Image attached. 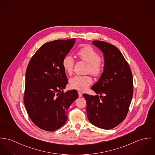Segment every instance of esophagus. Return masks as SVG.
Listing matches in <instances>:
<instances>
[{
	"instance_id": "1",
	"label": "esophagus",
	"mask_w": 155,
	"mask_h": 155,
	"mask_svg": "<svg viewBox=\"0 0 155 155\" xmlns=\"http://www.w3.org/2000/svg\"><path fill=\"white\" fill-rule=\"evenodd\" d=\"M78 96H79L80 97H81L83 96V94H82V93H81V91H78Z\"/></svg>"
}]
</instances>
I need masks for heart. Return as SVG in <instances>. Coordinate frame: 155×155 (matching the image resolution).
I'll use <instances>...</instances> for the list:
<instances>
[{
	"mask_svg": "<svg viewBox=\"0 0 155 155\" xmlns=\"http://www.w3.org/2000/svg\"><path fill=\"white\" fill-rule=\"evenodd\" d=\"M80 60L88 63L87 71L97 77L103 71L104 62L98 52L91 47L87 45L80 48L77 53ZM62 68L67 74H71L74 67V60L70 55L65 56L62 61ZM93 83L90 75H75L70 80V85L72 88L80 91H85Z\"/></svg>",
	"mask_w": 155,
	"mask_h": 155,
	"instance_id": "b5f03b06",
	"label": "heart"
}]
</instances>
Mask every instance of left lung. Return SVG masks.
I'll return each mask as SVG.
<instances>
[{
  "label": "left lung",
  "mask_w": 155,
  "mask_h": 155,
  "mask_svg": "<svg viewBox=\"0 0 155 155\" xmlns=\"http://www.w3.org/2000/svg\"><path fill=\"white\" fill-rule=\"evenodd\" d=\"M104 54V70L91 87L98 95L84 94L90 122L103 129H111L125 119L133 94V76L128 62L119 49L106 42L93 41Z\"/></svg>",
  "instance_id": "1"
}]
</instances>
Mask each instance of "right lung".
I'll return each instance as SVG.
<instances>
[{
    "label": "right lung",
    "mask_w": 155,
    "mask_h": 155,
    "mask_svg": "<svg viewBox=\"0 0 155 155\" xmlns=\"http://www.w3.org/2000/svg\"><path fill=\"white\" fill-rule=\"evenodd\" d=\"M75 41L59 39L44 44L28 65L24 104L32 121L44 130L54 131L64 126L68 108L78 97L75 90L63 91L68 80L62 61Z\"/></svg>",
    "instance_id": "add662e5"
}]
</instances>
